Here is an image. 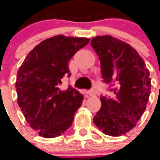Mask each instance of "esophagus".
Returning <instances> with one entry per match:
<instances>
[{
    "mask_svg": "<svg viewBox=\"0 0 160 160\" xmlns=\"http://www.w3.org/2000/svg\"><path fill=\"white\" fill-rule=\"evenodd\" d=\"M88 94H89V96L95 95V90H94V89H90V90L88 91Z\"/></svg>",
    "mask_w": 160,
    "mask_h": 160,
    "instance_id": "1",
    "label": "esophagus"
}]
</instances>
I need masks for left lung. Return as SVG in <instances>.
Listing matches in <instances>:
<instances>
[{
  "mask_svg": "<svg viewBox=\"0 0 160 160\" xmlns=\"http://www.w3.org/2000/svg\"><path fill=\"white\" fill-rule=\"evenodd\" d=\"M91 46L100 60L103 82L114 85L112 98L101 96L93 122L105 135L119 136L133 129L144 113L150 93L149 70L127 42L110 35L97 36Z\"/></svg>",
  "mask_w": 160,
  "mask_h": 160,
  "instance_id": "8db88e82",
  "label": "left lung"
}]
</instances>
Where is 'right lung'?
<instances>
[{"instance_id":"add662e5","label":"right lung","mask_w":160,"mask_h":160,"mask_svg":"<svg viewBox=\"0 0 160 160\" xmlns=\"http://www.w3.org/2000/svg\"><path fill=\"white\" fill-rule=\"evenodd\" d=\"M87 38L53 36L40 42L17 72V101L31 128L45 138L64 133L73 122L83 95L69 85L60 89L62 79L71 73L69 60L89 43Z\"/></svg>"}]
</instances>
